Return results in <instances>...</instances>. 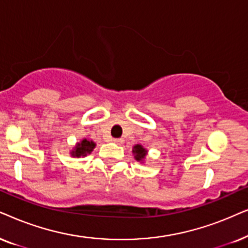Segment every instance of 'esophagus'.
<instances>
[{
    "instance_id": "esophagus-1",
    "label": "esophagus",
    "mask_w": 248,
    "mask_h": 248,
    "mask_svg": "<svg viewBox=\"0 0 248 248\" xmlns=\"http://www.w3.org/2000/svg\"><path fill=\"white\" fill-rule=\"evenodd\" d=\"M124 140H122V138H114L113 140V143H115V144H118V145H121V144H124Z\"/></svg>"
}]
</instances>
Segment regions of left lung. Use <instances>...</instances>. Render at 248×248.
<instances>
[{"label":"left lung","instance_id":"obj_1","mask_svg":"<svg viewBox=\"0 0 248 248\" xmlns=\"http://www.w3.org/2000/svg\"><path fill=\"white\" fill-rule=\"evenodd\" d=\"M133 153H134V157L136 158L138 162H143L145 156H146V154H147V151L145 150L141 145L137 144V145H135L133 148Z\"/></svg>","mask_w":248,"mask_h":248}]
</instances>
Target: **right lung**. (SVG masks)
<instances>
[{
	"mask_svg": "<svg viewBox=\"0 0 248 248\" xmlns=\"http://www.w3.org/2000/svg\"><path fill=\"white\" fill-rule=\"evenodd\" d=\"M96 146V144L94 143L93 140H82L81 141L76 144L74 150L70 152L71 156L74 157H80V156H86L87 154H91L92 151L94 150V147Z\"/></svg>",
	"mask_w": 248,
	"mask_h": 248,
	"instance_id": "1",
	"label": "right lung"
}]
</instances>
